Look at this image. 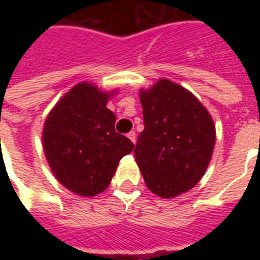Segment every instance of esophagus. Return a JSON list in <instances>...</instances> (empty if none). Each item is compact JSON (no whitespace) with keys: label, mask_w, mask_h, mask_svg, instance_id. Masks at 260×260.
Listing matches in <instances>:
<instances>
[{"label":"esophagus","mask_w":260,"mask_h":260,"mask_svg":"<svg viewBox=\"0 0 260 260\" xmlns=\"http://www.w3.org/2000/svg\"><path fill=\"white\" fill-rule=\"evenodd\" d=\"M128 138H129L131 141L135 143V142H136V132H135V131H131L129 134H128Z\"/></svg>","instance_id":"esophagus-1"}]
</instances>
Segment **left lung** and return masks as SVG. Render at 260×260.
Wrapping results in <instances>:
<instances>
[{
  "instance_id": "obj_1",
  "label": "left lung",
  "mask_w": 260,
  "mask_h": 260,
  "mask_svg": "<svg viewBox=\"0 0 260 260\" xmlns=\"http://www.w3.org/2000/svg\"><path fill=\"white\" fill-rule=\"evenodd\" d=\"M145 129L135 147L147 188L164 199L189 191L212 158L214 124L192 93L167 79L141 91Z\"/></svg>"
}]
</instances>
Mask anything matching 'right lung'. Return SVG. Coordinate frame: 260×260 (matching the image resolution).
<instances>
[{
    "label": "right lung",
    "mask_w": 260,
    "mask_h": 260,
    "mask_svg": "<svg viewBox=\"0 0 260 260\" xmlns=\"http://www.w3.org/2000/svg\"><path fill=\"white\" fill-rule=\"evenodd\" d=\"M110 94L79 83L48 114L43 145L54 175L82 196H94L111 182L119 160L135 145L115 132V114L106 107Z\"/></svg>",
    "instance_id": "add662e5"
}]
</instances>
